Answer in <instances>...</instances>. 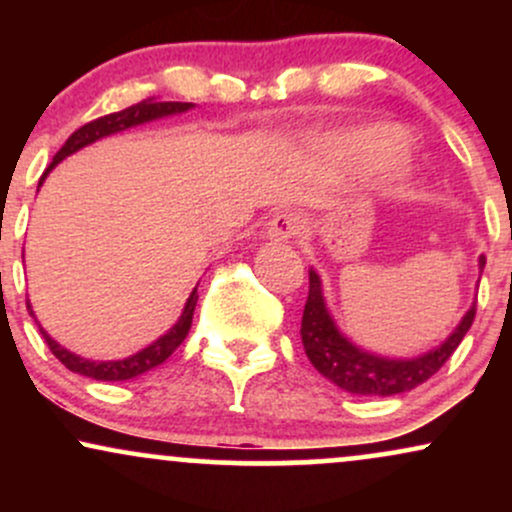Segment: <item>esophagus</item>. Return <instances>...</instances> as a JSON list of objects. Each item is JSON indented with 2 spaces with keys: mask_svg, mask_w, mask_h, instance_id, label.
<instances>
[{
  "mask_svg": "<svg viewBox=\"0 0 512 512\" xmlns=\"http://www.w3.org/2000/svg\"><path fill=\"white\" fill-rule=\"evenodd\" d=\"M301 231H303L301 214H296V211H281V214H276L272 223H269L267 236L272 240H281V243H289V240L296 238Z\"/></svg>",
  "mask_w": 512,
  "mask_h": 512,
  "instance_id": "esophagus-1",
  "label": "esophagus"
}]
</instances>
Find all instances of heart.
Returning <instances> with one entry per match:
<instances>
[{"label": "heart", "mask_w": 512, "mask_h": 512, "mask_svg": "<svg viewBox=\"0 0 512 512\" xmlns=\"http://www.w3.org/2000/svg\"><path fill=\"white\" fill-rule=\"evenodd\" d=\"M385 142H387V134L383 127H361V129H349V132L334 137V142L330 146L334 154L344 158H363L373 154V151L383 149L378 156V166L387 170V173H397V170L407 166L409 151L407 146L399 142L383 146Z\"/></svg>", "instance_id": "heart-1"}]
</instances>
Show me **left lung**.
I'll list each match as a JSON object with an SVG mask.
<instances>
[{"label": "left lung", "mask_w": 512, "mask_h": 512, "mask_svg": "<svg viewBox=\"0 0 512 512\" xmlns=\"http://www.w3.org/2000/svg\"><path fill=\"white\" fill-rule=\"evenodd\" d=\"M484 264L486 257L481 255L479 267L484 269ZM474 315H477V303L462 317L457 330L438 349L428 351L424 356L404 358V361L402 358L375 356L358 349V346L339 334L325 308L320 276L310 269V289L303 310L301 339L310 363L337 387L351 392V395L390 397L399 395V392L414 390L416 385L426 383L431 375H436L443 368V363L452 356V351L460 346L464 334L469 332Z\"/></svg>", "instance_id": "1"}]
</instances>
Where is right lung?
Returning <instances> with one entry per match:
<instances>
[{
    "label": "right lung",
    "mask_w": 512,
    "mask_h": 512,
    "mask_svg": "<svg viewBox=\"0 0 512 512\" xmlns=\"http://www.w3.org/2000/svg\"><path fill=\"white\" fill-rule=\"evenodd\" d=\"M190 108H192V103L156 101V98H146V101H139V103L129 105V108L120 110V113H110V115L98 117V120L86 122V125L76 129L72 137H69L67 142H64L62 149L57 151L55 158H52V163L48 166V170H45V173H43V178H40L38 187L43 185L45 175H48L50 170L55 168L64 156L74 154V151L84 149V146L98 142V139H103V137H108V134L122 132V129L134 127V125H142V122L156 120V117L185 113V110H190ZM195 305H197V289L192 291L190 298H187L185 310H182L178 325H175L173 330H170L168 334H163L161 339H156L154 344L146 346V349L139 351V354H134V356H129V358H122V361H88V358L76 356V354H72V351H67V349H64V346L57 344L48 332H43V327H40V332H43L45 342H48L52 354L60 358V361L69 370H74V373L86 375V378H93V380H105V383H115V380L137 378V375H142V373H146V370L156 368L158 363L166 361V358L173 354V351L182 344V339L187 337V332H190L192 315H195ZM28 310H31V305H28ZM31 315H33V310H31Z\"/></svg>",
    "instance_id": "obj_1"
}]
</instances>
